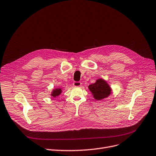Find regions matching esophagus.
I'll use <instances>...</instances> for the list:
<instances>
[{
	"label": "esophagus",
	"mask_w": 156,
	"mask_h": 156,
	"mask_svg": "<svg viewBox=\"0 0 156 156\" xmlns=\"http://www.w3.org/2000/svg\"><path fill=\"white\" fill-rule=\"evenodd\" d=\"M73 86L76 87H81V86H82V83L80 82H74L73 83Z\"/></svg>",
	"instance_id": "34e87169"
}]
</instances>
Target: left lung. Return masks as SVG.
I'll use <instances>...</instances> for the list:
<instances>
[{
  "label": "left lung",
  "instance_id": "8db88e82",
  "mask_svg": "<svg viewBox=\"0 0 156 156\" xmlns=\"http://www.w3.org/2000/svg\"><path fill=\"white\" fill-rule=\"evenodd\" d=\"M94 98L100 101L107 98L112 92V88L106 81L103 78H98L96 82L88 87Z\"/></svg>",
  "mask_w": 156,
  "mask_h": 156
}]
</instances>
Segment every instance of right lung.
I'll use <instances>...</instances> for the list:
<instances>
[{"label": "right lung", "instance_id": "right-lung-1", "mask_svg": "<svg viewBox=\"0 0 156 156\" xmlns=\"http://www.w3.org/2000/svg\"><path fill=\"white\" fill-rule=\"evenodd\" d=\"M62 88H55V89H54L52 90V91L51 92L50 94V96L52 98H55L57 97H58L59 95L62 93Z\"/></svg>", "mask_w": 156, "mask_h": 156}]
</instances>
